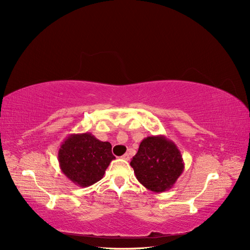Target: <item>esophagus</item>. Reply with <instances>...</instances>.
<instances>
[{
    "instance_id": "esophagus-1",
    "label": "esophagus",
    "mask_w": 250,
    "mask_h": 250,
    "mask_svg": "<svg viewBox=\"0 0 250 250\" xmlns=\"http://www.w3.org/2000/svg\"><path fill=\"white\" fill-rule=\"evenodd\" d=\"M122 158H123V160H125V161H128V160H129V154L125 153V154L122 156Z\"/></svg>"
}]
</instances>
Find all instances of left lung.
<instances>
[{"instance_id":"8db88e82","label":"left lung","mask_w":250,"mask_h":250,"mask_svg":"<svg viewBox=\"0 0 250 250\" xmlns=\"http://www.w3.org/2000/svg\"><path fill=\"white\" fill-rule=\"evenodd\" d=\"M130 166L140 184L154 193L170 190L185 169L179 149L165 135L144 139Z\"/></svg>"}]
</instances>
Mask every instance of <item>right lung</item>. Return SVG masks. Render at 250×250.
<instances>
[{
    "instance_id": "add662e5",
    "label": "right lung",
    "mask_w": 250,
    "mask_h": 250,
    "mask_svg": "<svg viewBox=\"0 0 250 250\" xmlns=\"http://www.w3.org/2000/svg\"><path fill=\"white\" fill-rule=\"evenodd\" d=\"M115 158L111 153V144L96 139L89 132L70 134L58 150L62 172L81 188L102 179L105 170Z\"/></svg>"
}]
</instances>
